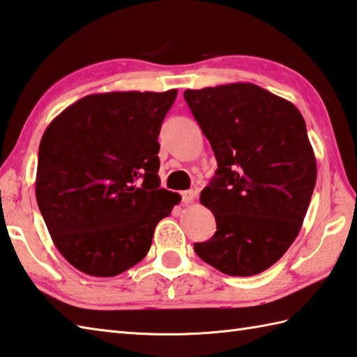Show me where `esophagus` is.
Here are the masks:
<instances>
[{
  "instance_id": "34e87169",
  "label": "esophagus",
  "mask_w": 357,
  "mask_h": 357,
  "mask_svg": "<svg viewBox=\"0 0 357 357\" xmlns=\"http://www.w3.org/2000/svg\"><path fill=\"white\" fill-rule=\"evenodd\" d=\"M195 191H192V189H188V191H183L181 192V202L185 203V205H188V203H192L194 199H195Z\"/></svg>"
}]
</instances>
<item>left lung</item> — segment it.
I'll return each instance as SVG.
<instances>
[{
    "label": "left lung",
    "mask_w": 357,
    "mask_h": 357,
    "mask_svg": "<svg viewBox=\"0 0 357 357\" xmlns=\"http://www.w3.org/2000/svg\"><path fill=\"white\" fill-rule=\"evenodd\" d=\"M183 97L217 160L200 194L217 231L194 251L228 275L265 271L299 234L314 191L316 157L302 114L251 83L188 89Z\"/></svg>",
    "instance_id": "obj_1"
}]
</instances>
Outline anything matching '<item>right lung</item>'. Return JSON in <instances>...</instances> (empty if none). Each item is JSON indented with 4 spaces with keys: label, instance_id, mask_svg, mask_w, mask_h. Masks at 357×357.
<instances>
[{
    "label": "right lung",
    "instance_id": "right-lung-1",
    "mask_svg": "<svg viewBox=\"0 0 357 357\" xmlns=\"http://www.w3.org/2000/svg\"><path fill=\"white\" fill-rule=\"evenodd\" d=\"M177 91L92 93L52 120L35 194L72 266L114 278L146 256L157 223L181 200L160 188L158 134Z\"/></svg>",
    "mask_w": 357,
    "mask_h": 357
}]
</instances>
